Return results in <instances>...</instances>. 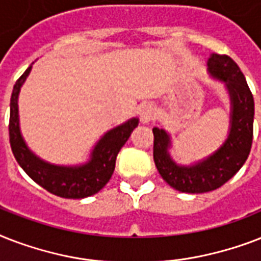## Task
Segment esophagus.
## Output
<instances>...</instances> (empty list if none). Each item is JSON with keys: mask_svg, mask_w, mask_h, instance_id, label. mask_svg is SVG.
<instances>
[{"mask_svg": "<svg viewBox=\"0 0 261 261\" xmlns=\"http://www.w3.org/2000/svg\"><path fill=\"white\" fill-rule=\"evenodd\" d=\"M154 108L151 106H145L141 111V122L143 124H147V123H150L153 119H154Z\"/></svg>", "mask_w": 261, "mask_h": 261, "instance_id": "1", "label": "esophagus"}]
</instances>
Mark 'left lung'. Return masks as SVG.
<instances>
[{
    "label": "left lung",
    "mask_w": 261,
    "mask_h": 261,
    "mask_svg": "<svg viewBox=\"0 0 261 261\" xmlns=\"http://www.w3.org/2000/svg\"><path fill=\"white\" fill-rule=\"evenodd\" d=\"M207 70L213 79L225 85L230 98L229 133L222 145L204 159L181 165L169 153L171 134L161 127L153 128L155 167L172 188L187 194L214 191L230 180L247 161L253 138L255 102L243 71L230 57L218 54L210 55Z\"/></svg>",
    "instance_id": "8db88e82"
}]
</instances>
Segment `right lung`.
Returning a JSON list of instances; mask_svg holds the SVG:
<instances>
[{"instance_id": "add662e5", "label": "right lung", "mask_w": 261, "mask_h": 261, "mask_svg": "<svg viewBox=\"0 0 261 261\" xmlns=\"http://www.w3.org/2000/svg\"><path fill=\"white\" fill-rule=\"evenodd\" d=\"M32 70L31 65L16 81L10 97L9 141L14 159L35 182L51 194L66 199H83L97 194L114 173L116 155L138 126L139 119L131 118L127 122L111 128L98 139L90 151L87 163L79 165H55L35 154L24 141L18 118V94Z\"/></svg>"}]
</instances>
